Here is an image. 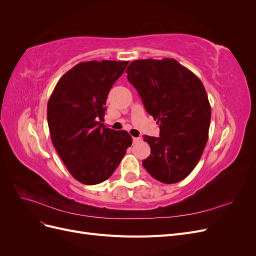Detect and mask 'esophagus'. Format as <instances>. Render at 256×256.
I'll return each instance as SVG.
<instances>
[{
	"mask_svg": "<svg viewBox=\"0 0 256 256\" xmlns=\"http://www.w3.org/2000/svg\"><path fill=\"white\" fill-rule=\"evenodd\" d=\"M132 141H134V143H138V142H140L141 141V138L138 136V138H132Z\"/></svg>",
	"mask_w": 256,
	"mask_h": 256,
	"instance_id": "obj_1",
	"label": "esophagus"
}]
</instances>
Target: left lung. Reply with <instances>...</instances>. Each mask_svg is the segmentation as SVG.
<instances>
[{
    "instance_id": "1",
    "label": "left lung",
    "mask_w": 256,
    "mask_h": 256,
    "mask_svg": "<svg viewBox=\"0 0 256 256\" xmlns=\"http://www.w3.org/2000/svg\"><path fill=\"white\" fill-rule=\"evenodd\" d=\"M160 136H143L150 154L143 166L154 180L175 184L200 161L208 140L212 109L204 85L173 58L138 60L126 69Z\"/></svg>"
}]
</instances>
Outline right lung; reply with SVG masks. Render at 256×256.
I'll list each match as a JSON object with an SVG mask.
<instances>
[{"instance_id":"1","label":"right lung","mask_w":256,"mask_h":256,"mask_svg":"<svg viewBox=\"0 0 256 256\" xmlns=\"http://www.w3.org/2000/svg\"><path fill=\"white\" fill-rule=\"evenodd\" d=\"M129 62L90 60L76 64L56 83L47 106L51 140L76 180L97 184L120 164L132 138L102 122L112 85Z\"/></svg>"}]
</instances>
